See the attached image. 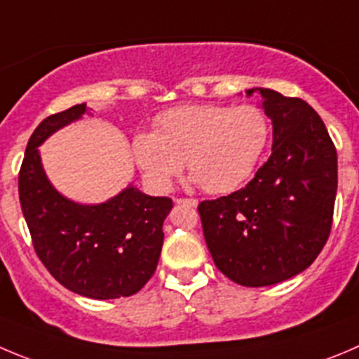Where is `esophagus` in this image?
Listing matches in <instances>:
<instances>
[{
	"label": "esophagus",
	"instance_id": "34e87169",
	"mask_svg": "<svg viewBox=\"0 0 359 359\" xmlns=\"http://www.w3.org/2000/svg\"><path fill=\"white\" fill-rule=\"evenodd\" d=\"M175 202L177 203H186V205H191V207L198 205V200H196V198H177Z\"/></svg>",
	"mask_w": 359,
	"mask_h": 359
}]
</instances>
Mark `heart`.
I'll return each instance as SVG.
<instances>
[{
	"label": "heart",
	"instance_id": "obj_1",
	"mask_svg": "<svg viewBox=\"0 0 359 359\" xmlns=\"http://www.w3.org/2000/svg\"><path fill=\"white\" fill-rule=\"evenodd\" d=\"M269 133V118L253 104H191L161 113L154 133L136 134L133 156L157 189L170 187L186 161L202 189L230 193L253 173Z\"/></svg>",
	"mask_w": 359,
	"mask_h": 359
}]
</instances>
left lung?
Wrapping results in <instances>:
<instances>
[{"mask_svg":"<svg viewBox=\"0 0 359 359\" xmlns=\"http://www.w3.org/2000/svg\"><path fill=\"white\" fill-rule=\"evenodd\" d=\"M262 97L273 120V152L255 177L229 196L198 205L207 248L217 269L244 287L296 276L317 259L333 223L337 149L323 118L297 97L269 88Z\"/></svg>","mask_w":359,"mask_h":359,"instance_id":"left-lung-1","label":"left lung"}]
</instances>
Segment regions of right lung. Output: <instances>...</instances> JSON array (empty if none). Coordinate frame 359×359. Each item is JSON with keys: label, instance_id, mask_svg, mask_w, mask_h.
Wrapping results in <instances>:
<instances>
[{"label": "right lung", "instance_id": "right-lung-1", "mask_svg": "<svg viewBox=\"0 0 359 359\" xmlns=\"http://www.w3.org/2000/svg\"><path fill=\"white\" fill-rule=\"evenodd\" d=\"M85 113L86 104H76L33 130L19 172V200L36 257L55 280L79 296L116 299L142 290L156 273L173 202L133 184L97 205L60 195L43 172L39 147Z\"/></svg>", "mask_w": 359, "mask_h": 359}]
</instances>
